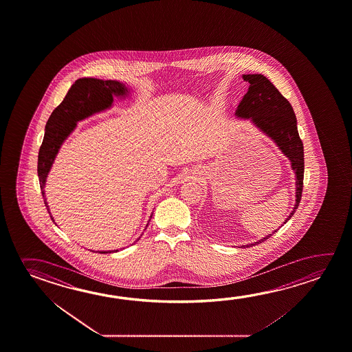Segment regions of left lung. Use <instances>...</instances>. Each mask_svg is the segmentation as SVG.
Listing matches in <instances>:
<instances>
[{"mask_svg":"<svg viewBox=\"0 0 352 352\" xmlns=\"http://www.w3.org/2000/svg\"><path fill=\"white\" fill-rule=\"evenodd\" d=\"M243 78L249 82V88L236 107V116L252 119L256 126L269 135L289 158L296 173V205L294 211L286 219L287 222L300 205L305 177V152L303 142L297 130V119L292 105L265 76L243 75ZM275 232L277 231L272 232V234ZM272 234L260 239L255 244L264 242Z\"/></svg>","mask_w":352,"mask_h":352,"instance_id":"1","label":"left lung"}]
</instances>
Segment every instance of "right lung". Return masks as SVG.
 <instances>
[{"label": "right lung", "instance_id": "right-lung-1", "mask_svg": "<svg viewBox=\"0 0 352 352\" xmlns=\"http://www.w3.org/2000/svg\"><path fill=\"white\" fill-rule=\"evenodd\" d=\"M127 88L118 81H103L97 78H80L71 86L64 100L58 105L49 118L45 135L38 156V177L44 202L45 201V180L56 157L60 146L76 127L77 121L92 116L97 111L109 108L113 96H125ZM50 214V212H49ZM152 217V216H151ZM118 252V250H116ZM100 254L108 252H99Z\"/></svg>", "mask_w": 352, "mask_h": 352}]
</instances>
